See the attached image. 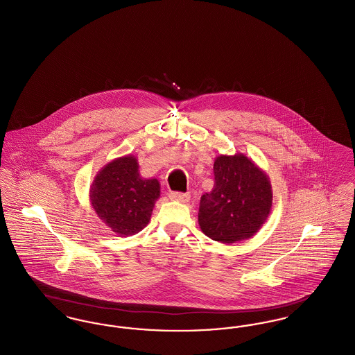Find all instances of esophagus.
Returning a JSON list of instances; mask_svg holds the SVG:
<instances>
[{"label":"esophagus","instance_id":"34e87169","mask_svg":"<svg viewBox=\"0 0 355 355\" xmlns=\"http://www.w3.org/2000/svg\"><path fill=\"white\" fill-rule=\"evenodd\" d=\"M170 200L178 201V202H189L190 194L189 193H180V191H171L169 194Z\"/></svg>","mask_w":355,"mask_h":355}]
</instances>
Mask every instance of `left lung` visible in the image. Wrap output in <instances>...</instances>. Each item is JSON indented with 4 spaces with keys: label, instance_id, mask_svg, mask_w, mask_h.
Instances as JSON below:
<instances>
[{
    "label": "left lung",
    "instance_id": "1",
    "mask_svg": "<svg viewBox=\"0 0 355 355\" xmlns=\"http://www.w3.org/2000/svg\"><path fill=\"white\" fill-rule=\"evenodd\" d=\"M272 205L269 177L243 154L214 161V187L200 202L198 223L205 236L222 243L253 236Z\"/></svg>",
    "mask_w": 355,
    "mask_h": 355
}]
</instances>
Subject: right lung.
<instances>
[{
    "mask_svg": "<svg viewBox=\"0 0 355 355\" xmlns=\"http://www.w3.org/2000/svg\"><path fill=\"white\" fill-rule=\"evenodd\" d=\"M158 198V180L141 178L135 155L105 165L90 187L96 214L121 236H135L149 223Z\"/></svg>",
    "mask_w": 355,
    "mask_h": 355,
    "instance_id": "add662e5",
    "label": "right lung"
}]
</instances>
